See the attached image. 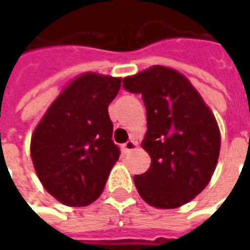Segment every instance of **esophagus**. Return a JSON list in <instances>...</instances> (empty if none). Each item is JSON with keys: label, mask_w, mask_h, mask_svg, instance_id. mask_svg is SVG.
Masks as SVG:
<instances>
[{"label": "esophagus", "mask_w": 250, "mask_h": 250, "mask_svg": "<svg viewBox=\"0 0 250 250\" xmlns=\"http://www.w3.org/2000/svg\"><path fill=\"white\" fill-rule=\"evenodd\" d=\"M122 147H124V150H125V153H129V151H132V150H135L136 147H138V143H136L133 139H130L128 140Z\"/></svg>", "instance_id": "34e87169"}]
</instances>
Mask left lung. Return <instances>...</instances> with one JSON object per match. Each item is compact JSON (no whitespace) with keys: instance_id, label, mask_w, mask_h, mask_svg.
Instances as JSON below:
<instances>
[{"instance_id":"left-lung-1","label":"left lung","mask_w":250,"mask_h":250,"mask_svg":"<svg viewBox=\"0 0 250 250\" xmlns=\"http://www.w3.org/2000/svg\"><path fill=\"white\" fill-rule=\"evenodd\" d=\"M124 87L140 93L147 111L142 147L151 164L135 175L140 197L157 208L187 205L208 185L220 156L216 117L187 76L153 65L124 78Z\"/></svg>"}]
</instances>
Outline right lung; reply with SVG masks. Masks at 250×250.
<instances>
[{"label":"right lung","instance_id":"obj_1","mask_svg":"<svg viewBox=\"0 0 250 250\" xmlns=\"http://www.w3.org/2000/svg\"><path fill=\"white\" fill-rule=\"evenodd\" d=\"M121 78L84 72L63 87L36 125L30 156L44 189L69 207L93 203L120 159L108 105Z\"/></svg>","mask_w":250,"mask_h":250}]
</instances>
